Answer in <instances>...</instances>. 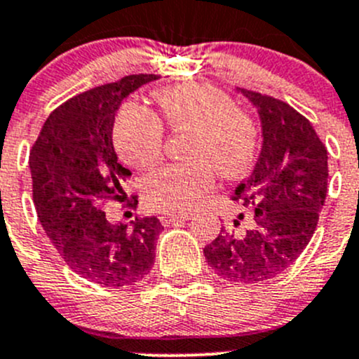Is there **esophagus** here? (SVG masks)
I'll use <instances>...</instances> for the list:
<instances>
[{
  "label": "esophagus",
  "instance_id": "1",
  "mask_svg": "<svg viewBox=\"0 0 359 359\" xmlns=\"http://www.w3.org/2000/svg\"><path fill=\"white\" fill-rule=\"evenodd\" d=\"M191 219V214H164L161 216V223L164 226H168L170 223H175V221H187Z\"/></svg>",
  "mask_w": 359,
  "mask_h": 359
}]
</instances>
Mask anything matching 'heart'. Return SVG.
Listing matches in <instances>:
<instances>
[{
    "instance_id": "1",
    "label": "heart",
    "mask_w": 359,
    "mask_h": 359,
    "mask_svg": "<svg viewBox=\"0 0 359 359\" xmlns=\"http://www.w3.org/2000/svg\"><path fill=\"white\" fill-rule=\"evenodd\" d=\"M156 102L170 129L191 133L186 150L191 161L164 164L147 177L143 198L150 209L187 212L212 189L214 170L225 179L250 170L257 154L255 123L229 95L209 85H180L161 90ZM113 136L120 156L136 168H147L163 154V126L138 102L120 108Z\"/></svg>"
}]
</instances>
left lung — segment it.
Masks as SVG:
<instances>
[{
    "instance_id": "left-lung-1",
    "label": "left lung",
    "mask_w": 359,
    "mask_h": 359,
    "mask_svg": "<svg viewBox=\"0 0 359 359\" xmlns=\"http://www.w3.org/2000/svg\"><path fill=\"white\" fill-rule=\"evenodd\" d=\"M241 93L259 111L264 138L253 173L232 196L250 217L239 230L221 226L203 255L225 280L260 283L292 266L316 232L327 193V150L292 106L253 90ZM239 219L243 212L236 229Z\"/></svg>"
}]
</instances>
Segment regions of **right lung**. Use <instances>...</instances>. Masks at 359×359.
Returning a JSON list of instances; mask_svg holds the SVG:
<instances>
[{
    "label": "right lung",
    "instance_id": "obj_1",
    "mask_svg": "<svg viewBox=\"0 0 359 359\" xmlns=\"http://www.w3.org/2000/svg\"><path fill=\"white\" fill-rule=\"evenodd\" d=\"M156 79V74H133L72 97L43 122L29 154L43 230L67 266L99 285H134L156 259L163 230L156 216L115 225L102 210L108 200L125 202L122 182L130 177L113 147L116 111L129 93ZM136 205V195L123 203Z\"/></svg>",
    "mask_w": 359,
    "mask_h": 359
}]
</instances>
